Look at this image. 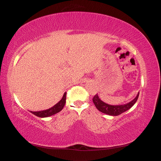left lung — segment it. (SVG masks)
I'll use <instances>...</instances> for the list:
<instances>
[{"instance_id":"8db88e82","label":"left lung","mask_w":161,"mask_h":161,"mask_svg":"<svg viewBox=\"0 0 161 161\" xmlns=\"http://www.w3.org/2000/svg\"><path fill=\"white\" fill-rule=\"evenodd\" d=\"M138 96H139V93H138L137 96L136 97L135 99H133L131 102H129L128 103L124 105H109L108 103H106L102 100L99 99V97H98V95H94L93 97V102L94 103L95 107L101 112L103 114H108L110 116H118L120 114L125 112L127 110H129V108H131L134 103L137 101Z\"/></svg>"}]
</instances>
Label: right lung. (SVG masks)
<instances>
[{
  "label": "right lung",
  "mask_w": 161,
  "mask_h": 161,
  "mask_svg": "<svg viewBox=\"0 0 161 161\" xmlns=\"http://www.w3.org/2000/svg\"><path fill=\"white\" fill-rule=\"evenodd\" d=\"M66 94L67 93H64L63 97L62 98V99L59 101L58 103H56L55 105L53 106V107L48 108L47 110H43L40 111H31V112L32 114H33L34 115L38 117H41V118L53 116L54 114L59 112V111H62V108H64V106L65 104V103H66Z\"/></svg>",
  "instance_id": "add662e5"
}]
</instances>
